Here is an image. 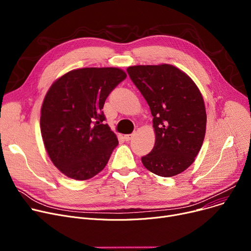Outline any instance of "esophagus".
Masks as SVG:
<instances>
[{
    "label": "esophagus",
    "instance_id": "obj_1",
    "mask_svg": "<svg viewBox=\"0 0 251 251\" xmlns=\"http://www.w3.org/2000/svg\"><path fill=\"white\" fill-rule=\"evenodd\" d=\"M134 137V134H130V135H126L125 136V140L126 141V142H128V141H130L131 140V138Z\"/></svg>",
    "mask_w": 251,
    "mask_h": 251
}]
</instances>
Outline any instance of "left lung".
I'll return each instance as SVG.
<instances>
[{"mask_svg":"<svg viewBox=\"0 0 251 251\" xmlns=\"http://www.w3.org/2000/svg\"><path fill=\"white\" fill-rule=\"evenodd\" d=\"M126 72L153 116L156 142L142 157L143 165L163 177L181 173L194 163L204 139L207 114L199 88L171 65L134 66Z\"/></svg>","mask_w":251,"mask_h":251,"instance_id":"1","label":"left lung"}]
</instances>
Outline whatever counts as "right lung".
Here are the masks:
<instances>
[{
  "mask_svg": "<svg viewBox=\"0 0 251 251\" xmlns=\"http://www.w3.org/2000/svg\"><path fill=\"white\" fill-rule=\"evenodd\" d=\"M126 78L117 68H84L65 74L50 88L41 107V136L53 165L68 177L89 179L107 164L119 141L102 109Z\"/></svg>",
  "mask_w": 251,
  "mask_h": 251,
  "instance_id": "add662e5",
  "label": "right lung"
}]
</instances>
